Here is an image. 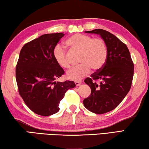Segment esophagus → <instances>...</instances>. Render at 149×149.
<instances>
[{"label":"esophagus","mask_w":149,"mask_h":149,"mask_svg":"<svg viewBox=\"0 0 149 149\" xmlns=\"http://www.w3.org/2000/svg\"><path fill=\"white\" fill-rule=\"evenodd\" d=\"M75 84L76 86H79V85L81 84V81H75Z\"/></svg>","instance_id":"esophagus-1"}]
</instances>
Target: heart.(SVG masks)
Segmentation results:
<instances>
[{
	"label": "heart",
	"mask_w": 149,
	"mask_h": 149,
	"mask_svg": "<svg viewBox=\"0 0 149 149\" xmlns=\"http://www.w3.org/2000/svg\"><path fill=\"white\" fill-rule=\"evenodd\" d=\"M65 45L72 50L80 52L79 62L81 64L68 71L66 76L70 79L79 81L89 74L91 68L99 70L104 65L108 56V49L104 40L93 38L87 35L75 33L70 37ZM53 56L60 67L68 69L70 62L66 50L61 45L54 47Z\"/></svg>",
	"instance_id": "heart-1"
}]
</instances>
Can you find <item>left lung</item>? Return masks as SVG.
Masks as SVG:
<instances>
[{"instance_id": "left-lung-1", "label": "left lung", "mask_w": 149, "mask_h": 149, "mask_svg": "<svg viewBox=\"0 0 149 149\" xmlns=\"http://www.w3.org/2000/svg\"><path fill=\"white\" fill-rule=\"evenodd\" d=\"M85 32L100 35L107 47L104 65L84 81L91 89L84 100L85 107L95 114H104L116 108L130 91L134 65L127 46L114 35L102 29Z\"/></svg>"}]
</instances>
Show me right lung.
<instances>
[{"mask_svg": "<svg viewBox=\"0 0 149 149\" xmlns=\"http://www.w3.org/2000/svg\"><path fill=\"white\" fill-rule=\"evenodd\" d=\"M63 33L42 35L24 45L19 52L16 78L20 96L35 114L48 116L58 112L73 81H56L64 71L55 61L53 51Z\"/></svg>", "mask_w": 149, "mask_h": 149, "instance_id": "1", "label": "right lung"}]
</instances>
